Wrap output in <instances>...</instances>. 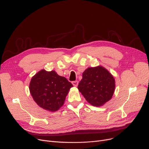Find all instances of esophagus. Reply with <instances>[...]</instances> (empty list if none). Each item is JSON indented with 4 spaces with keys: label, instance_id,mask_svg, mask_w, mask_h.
I'll return each instance as SVG.
<instances>
[{
    "label": "esophagus",
    "instance_id": "1",
    "mask_svg": "<svg viewBox=\"0 0 149 149\" xmlns=\"http://www.w3.org/2000/svg\"><path fill=\"white\" fill-rule=\"evenodd\" d=\"M72 83L74 86L77 87V86H78V84H79V81H74L72 82Z\"/></svg>",
    "mask_w": 149,
    "mask_h": 149
}]
</instances>
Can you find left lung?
Returning <instances> with one entry per match:
<instances>
[{
	"mask_svg": "<svg viewBox=\"0 0 149 149\" xmlns=\"http://www.w3.org/2000/svg\"><path fill=\"white\" fill-rule=\"evenodd\" d=\"M115 88L113 77L101 66L86 69L78 86L88 102L97 107L103 106L112 98Z\"/></svg>",
	"mask_w": 149,
	"mask_h": 149,
	"instance_id": "obj_1",
	"label": "left lung"
}]
</instances>
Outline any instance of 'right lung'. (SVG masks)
<instances>
[{
    "mask_svg": "<svg viewBox=\"0 0 149 149\" xmlns=\"http://www.w3.org/2000/svg\"><path fill=\"white\" fill-rule=\"evenodd\" d=\"M73 85L54 70L42 69L31 79L29 91L35 102L46 111L56 112L63 105Z\"/></svg>",
    "mask_w": 149,
    "mask_h": 149,
    "instance_id": "obj_1",
    "label": "right lung"
}]
</instances>
